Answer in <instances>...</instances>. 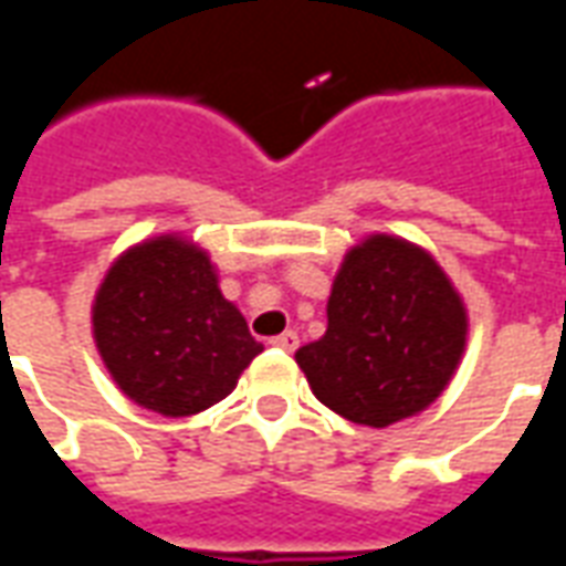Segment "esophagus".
Segmentation results:
<instances>
[{
  "instance_id": "obj_1",
  "label": "esophagus",
  "mask_w": 566,
  "mask_h": 566,
  "mask_svg": "<svg viewBox=\"0 0 566 566\" xmlns=\"http://www.w3.org/2000/svg\"><path fill=\"white\" fill-rule=\"evenodd\" d=\"M272 345H275V348H282V352H296L300 336H296L294 331H284L282 336H275V339H272Z\"/></svg>"
}]
</instances>
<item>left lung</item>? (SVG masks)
Wrapping results in <instances>:
<instances>
[{
    "mask_svg": "<svg viewBox=\"0 0 566 566\" xmlns=\"http://www.w3.org/2000/svg\"><path fill=\"white\" fill-rule=\"evenodd\" d=\"M467 333V303L437 258L403 235L369 233L345 251L327 331L296 352V364L336 416L388 427L449 388Z\"/></svg>",
    "mask_w": 566,
    "mask_h": 566,
    "instance_id": "left-lung-1",
    "label": "left lung"
}]
</instances>
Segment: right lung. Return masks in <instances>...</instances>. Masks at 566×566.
Masks as SVG:
<instances>
[{"label": "right lung", "instance_id": "right-lung-1", "mask_svg": "<svg viewBox=\"0 0 566 566\" xmlns=\"http://www.w3.org/2000/svg\"><path fill=\"white\" fill-rule=\"evenodd\" d=\"M91 324L112 381L166 418L221 403L263 352L221 294L209 251L181 233L120 251L96 287Z\"/></svg>", "mask_w": 566, "mask_h": 566}]
</instances>
